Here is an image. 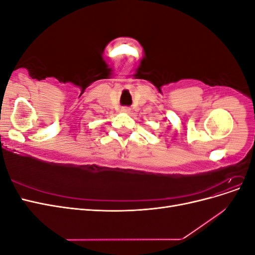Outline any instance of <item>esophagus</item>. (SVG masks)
I'll use <instances>...</instances> for the list:
<instances>
[{
	"instance_id": "obj_1",
	"label": "esophagus",
	"mask_w": 255,
	"mask_h": 255,
	"mask_svg": "<svg viewBox=\"0 0 255 255\" xmlns=\"http://www.w3.org/2000/svg\"><path fill=\"white\" fill-rule=\"evenodd\" d=\"M121 112L122 113H129V109H128V107H122Z\"/></svg>"
}]
</instances>
